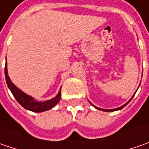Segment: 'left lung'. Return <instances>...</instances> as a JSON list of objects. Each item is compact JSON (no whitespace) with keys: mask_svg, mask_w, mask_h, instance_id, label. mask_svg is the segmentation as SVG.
Segmentation results:
<instances>
[{"mask_svg":"<svg viewBox=\"0 0 149 149\" xmlns=\"http://www.w3.org/2000/svg\"><path fill=\"white\" fill-rule=\"evenodd\" d=\"M139 86H140V84H139ZM139 87H138V88H139ZM136 92H137V91H136ZM136 92L134 93V94H133V97H132L130 98V100L128 101L127 102H126V103H125L124 105H123V106H121V107H117V108H114V109H103V108H100V107H96L95 105H93V104L92 102H90V103L92 104V106H93V107H95L96 109H98V110H101V111H103V112H114V111H118V110H121L122 108H123V107H125V106H126L127 104V103H128V102H129L130 101H131V100H132V99H133V96L135 95V93H136Z\"/></svg>","mask_w":149,"mask_h":149,"instance_id":"left-lung-1","label":"left lung"}]
</instances>
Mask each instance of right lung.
<instances>
[{"label":"right lung","instance_id":"obj_1","mask_svg":"<svg viewBox=\"0 0 149 149\" xmlns=\"http://www.w3.org/2000/svg\"><path fill=\"white\" fill-rule=\"evenodd\" d=\"M5 76H6V84L10 90L11 93L13 94L16 101L26 110H29L31 112H36V113L45 112L55 107L61 99V88L56 97L50 100L44 101V102L35 100V98L32 97L31 96L25 93L21 89H19L16 87L10 79L8 76V72H7V63H6V67H5Z\"/></svg>","mask_w":149,"mask_h":149}]
</instances>
